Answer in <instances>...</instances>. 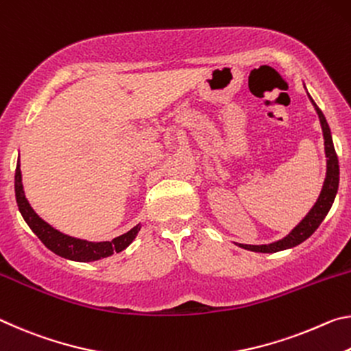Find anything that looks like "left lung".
<instances>
[{
  "instance_id": "1",
  "label": "left lung",
  "mask_w": 351,
  "mask_h": 351,
  "mask_svg": "<svg viewBox=\"0 0 351 351\" xmlns=\"http://www.w3.org/2000/svg\"><path fill=\"white\" fill-rule=\"evenodd\" d=\"M306 88V87H305ZM308 93V91H306ZM309 101L314 106V110L319 114V121L322 128V134H324V145H325V157H326V174L324 180V186L319 194L317 200L313 205V208L308 211L306 216L297 223V226L286 234L285 238H281L275 243L271 244H260V245H252V244H239L234 243L241 249L250 250V252H260V254H275V252L292 249L298 244H302L303 241H306L311 234L319 228L322 221L325 219V216L328 215L331 210V205L335 202L337 188H339V160L335 151V145H332V136L330 125L326 123L325 114L322 113L320 108L315 104L311 95L308 93Z\"/></svg>"
}]
</instances>
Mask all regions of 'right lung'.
I'll return each mask as SVG.
<instances>
[{"mask_svg":"<svg viewBox=\"0 0 351 351\" xmlns=\"http://www.w3.org/2000/svg\"><path fill=\"white\" fill-rule=\"evenodd\" d=\"M15 199L19 210L23 216V219L29 226L37 238L48 247L51 252L56 255L71 261H80V263H90L97 261L102 258H107L113 255L114 252H121L125 247L132 244V241L136 238L138 232L141 230V223H136L134 228H130L128 233L119 234V237L113 238L112 241H101V243H95V241H87L70 237V234L62 233L60 230L54 228L51 223L42 219L26 199L25 189H23L21 182V169H20V157L16 162L15 169Z\"/></svg>","mask_w":351,"mask_h":351,"instance_id":"right-lung-1","label":"right lung"}]
</instances>
